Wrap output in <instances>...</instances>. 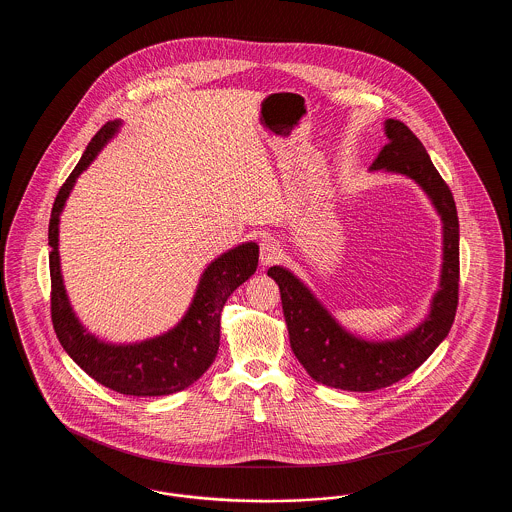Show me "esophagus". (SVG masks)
Here are the masks:
<instances>
[{"label": "esophagus", "mask_w": 512, "mask_h": 512, "mask_svg": "<svg viewBox=\"0 0 512 512\" xmlns=\"http://www.w3.org/2000/svg\"><path fill=\"white\" fill-rule=\"evenodd\" d=\"M280 257H282V249H280V245L276 244L274 240H263V242H261L259 259H261V265H263V267L274 265Z\"/></svg>", "instance_id": "1"}]
</instances>
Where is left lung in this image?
Segmentation results:
<instances>
[{
    "label": "left lung",
    "instance_id": "8db88e82",
    "mask_svg": "<svg viewBox=\"0 0 512 512\" xmlns=\"http://www.w3.org/2000/svg\"><path fill=\"white\" fill-rule=\"evenodd\" d=\"M384 130L388 144L382 147L370 171L411 178L428 195L441 219L439 286L428 315L403 336L365 340L341 326L292 270L276 265L267 272L280 288L290 345L297 361L315 382L336 390H382L403 380L447 338L457 313L459 217L455 199L409 126L388 119Z\"/></svg>",
    "mask_w": 512,
    "mask_h": 512
}]
</instances>
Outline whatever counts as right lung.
<instances>
[{"label":"right lung","instance_id":"obj_1","mask_svg":"<svg viewBox=\"0 0 512 512\" xmlns=\"http://www.w3.org/2000/svg\"><path fill=\"white\" fill-rule=\"evenodd\" d=\"M121 126V119L101 126L55 197L48 232L51 320L63 349L98 384L124 395L161 397L186 390L213 365L219 351L222 307L230 293L257 270L259 245L245 242L211 261L199 278L186 315L169 332L134 343H111L88 332L76 317L65 290L59 259V220L76 178L92 165Z\"/></svg>","mask_w":512,"mask_h":512}]
</instances>
